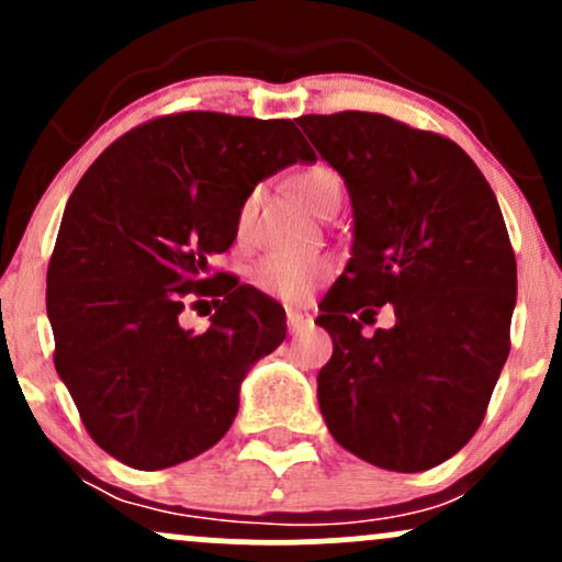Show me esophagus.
<instances>
[{
	"mask_svg": "<svg viewBox=\"0 0 562 562\" xmlns=\"http://www.w3.org/2000/svg\"><path fill=\"white\" fill-rule=\"evenodd\" d=\"M314 327V317L308 312H299V308H290L288 312V330L293 335L306 333Z\"/></svg>",
	"mask_w": 562,
	"mask_h": 562,
	"instance_id": "34e87169",
	"label": "esophagus"
}]
</instances>
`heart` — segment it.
<instances>
[{
    "label": "heart",
    "instance_id": "heart-1",
    "mask_svg": "<svg viewBox=\"0 0 562 562\" xmlns=\"http://www.w3.org/2000/svg\"><path fill=\"white\" fill-rule=\"evenodd\" d=\"M290 187L299 195L308 209L317 216H325L327 211L333 209L335 203H340V177L327 166H312V169L299 171L293 179H290ZM256 195H250L243 203L240 216H237V224L245 227L250 218V211H254ZM333 272V263L327 259H288V256H269L263 259L254 272L256 288L263 290L267 295H274V299L282 301H303L314 288L325 280L327 274Z\"/></svg>",
    "mask_w": 562,
    "mask_h": 562
}]
</instances>
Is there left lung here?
I'll return each mask as SVG.
<instances>
[{
	"label": "left lung",
	"mask_w": 562,
	"mask_h": 562,
	"mask_svg": "<svg viewBox=\"0 0 562 562\" xmlns=\"http://www.w3.org/2000/svg\"><path fill=\"white\" fill-rule=\"evenodd\" d=\"M351 198V259L319 303L327 430L370 465L420 473L473 438L509 353L518 269L486 177L460 145L380 113L301 115ZM394 303L397 325L361 327Z\"/></svg>",
	"instance_id": "1"
}]
</instances>
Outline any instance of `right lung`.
I'll use <instances>...</instances> for the list:
<instances>
[{
	"label": "right lung",
	"instance_id": "obj_1",
	"mask_svg": "<svg viewBox=\"0 0 562 562\" xmlns=\"http://www.w3.org/2000/svg\"><path fill=\"white\" fill-rule=\"evenodd\" d=\"M299 160L317 158L293 121L177 113L115 139L68 198L47 269L55 370L124 465L214 447L250 367L285 340V312L209 259L235 243L256 184ZM203 294L220 306L212 327L187 331L183 306Z\"/></svg>",
	"mask_w": 562,
	"mask_h": 562
}]
</instances>
